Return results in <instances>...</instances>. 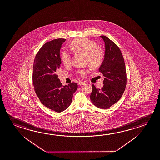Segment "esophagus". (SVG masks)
<instances>
[{
    "mask_svg": "<svg viewBox=\"0 0 160 160\" xmlns=\"http://www.w3.org/2000/svg\"><path fill=\"white\" fill-rule=\"evenodd\" d=\"M85 84V82H84V81H79V83H78V84H79V85H80V86H81V85H84V84Z\"/></svg>",
    "mask_w": 160,
    "mask_h": 160,
    "instance_id": "1",
    "label": "esophagus"
}]
</instances>
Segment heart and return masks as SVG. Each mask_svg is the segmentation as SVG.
Returning a JSON list of instances; mask_svg holds the SVG:
<instances>
[{
	"label": "heart",
	"instance_id": "b5f03b06",
	"mask_svg": "<svg viewBox=\"0 0 160 160\" xmlns=\"http://www.w3.org/2000/svg\"><path fill=\"white\" fill-rule=\"evenodd\" d=\"M71 50L74 52L86 56L87 62L92 68L99 66L104 59V53L102 50L97 47L95 42L87 38L75 39L71 42ZM61 59L65 66L70 65L71 63V54L68 51H63L61 54ZM88 72L87 70H79L77 73L84 76Z\"/></svg>",
	"mask_w": 160,
	"mask_h": 160
}]
</instances>
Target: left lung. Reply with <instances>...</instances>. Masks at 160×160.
<instances>
[{
	"mask_svg": "<svg viewBox=\"0 0 160 160\" xmlns=\"http://www.w3.org/2000/svg\"><path fill=\"white\" fill-rule=\"evenodd\" d=\"M104 58L99 70L104 76L103 87L97 89L92 84L90 95L92 103L97 107L107 109L121 99L126 89L127 73L123 55L118 46L105 36Z\"/></svg>",
	"mask_w": 160,
	"mask_h": 160,
	"instance_id": "8db88e82",
	"label": "left lung"
}]
</instances>
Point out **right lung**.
<instances>
[{"label": "right lung", "instance_id": "obj_1", "mask_svg": "<svg viewBox=\"0 0 160 160\" xmlns=\"http://www.w3.org/2000/svg\"><path fill=\"white\" fill-rule=\"evenodd\" d=\"M65 41L58 38L43 45L36 55L33 66V84L40 102L59 113L70 105L78 89L75 82L63 86L58 79L57 73L61 64L60 51Z\"/></svg>", "mask_w": 160, "mask_h": 160}]
</instances>
